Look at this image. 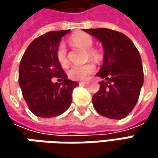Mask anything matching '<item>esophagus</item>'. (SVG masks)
Segmentation results:
<instances>
[{
  "label": "esophagus",
  "mask_w": 158,
  "mask_h": 158,
  "mask_svg": "<svg viewBox=\"0 0 158 158\" xmlns=\"http://www.w3.org/2000/svg\"><path fill=\"white\" fill-rule=\"evenodd\" d=\"M86 84H87V82H86V81H79V86H84V85H86Z\"/></svg>",
  "instance_id": "obj_1"
}]
</instances>
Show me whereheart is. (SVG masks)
I'll return each instance as SVG.
<instances>
[{
	"label": "heart",
	"mask_w": 158,
	"mask_h": 158,
	"mask_svg": "<svg viewBox=\"0 0 158 158\" xmlns=\"http://www.w3.org/2000/svg\"><path fill=\"white\" fill-rule=\"evenodd\" d=\"M69 42L75 47H79V48L88 50L87 51L88 57L92 58V59L98 57L97 52L95 50L91 49L92 46H93V39L89 35H88L86 33L74 34L73 35H71L69 38ZM56 59H57L58 63L62 67H66L69 64L67 49H66V46L63 43H60L58 45V47L56 48ZM94 70H95V66L92 63H87L84 65H76V66H72L69 69L68 75L70 79L83 80V79H87L88 76H89L91 73H93Z\"/></svg>",
	"instance_id": "b5f03b06"
}]
</instances>
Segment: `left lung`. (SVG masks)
<instances>
[{"instance_id":"left-lung-1","label":"left lung","mask_w":158,"mask_h":158,"mask_svg":"<svg viewBox=\"0 0 158 158\" xmlns=\"http://www.w3.org/2000/svg\"><path fill=\"white\" fill-rule=\"evenodd\" d=\"M99 39L104 49L103 64L97 74L106 80L100 82V89L92 103L101 115L121 120L135 108L143 83L140 54L125 35L107 28L85 29Z\"/></svg>"}]
</instances>
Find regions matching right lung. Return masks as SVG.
Masks as SVG:
<instances>
[{
    "label": "right lung",
    "instance_id": "1",
    "mask_svg": "<svg viewBox=\"0 0 158 158\" xmlns=\"http://www.w3.org/2000/svg\"><path fill=\"white\" fill-rule=\"evenodd\" d=\"M69 32L51 31L35 38L21 59L19 85L29 110L38 117L51 118L65 112L71 104L74 88L79 85L67 79L56 56L62 36ZM55 77L62 83H53L51 79Z\"/></svg>",
    "mask_w": 158,
    "mask_h": 158
}]
</instances>
